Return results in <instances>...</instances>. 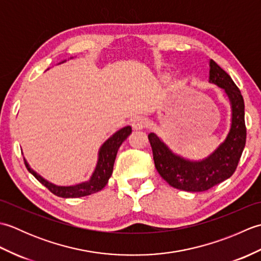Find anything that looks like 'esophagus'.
<instances>
[{
	"label": "esophagus",
	"instance_id": "34e87169",
	"mask_svg": "<svg viewBox=\"0 0 261 261\" xmlns=\"http://www.w3.org/2000/svg\"><path fill=\"white\" fill-rule=\"evenodd\" d=\"M147 126V119L143 118V116H136L132 120V127L135 130H142Z\"/></svg>",
	"mask_w": 261,
	"mask_h": 261
}]
</instances>
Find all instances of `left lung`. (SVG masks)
I'll return each instance as SVG.
<instances>
[{"instance_id":"left-lung-1","label":"left lung","mask_w":261,"mask_h":261,"mask_svg":"<svg viewBox=\"0 0 261 261\" xmlns=\"http://www.w3.org/2000/svg\"><path fill=\"white\" fill-rule=\"evenodd\" d=\"M208 82L222 88L229 98L232 111L229 134L210 156L197 162L185 159L171 151L153 132L148 135L157 171L177 190L204 192L230 178L246 146L245 102L240 90L229 74L212 59L210 60Z\"/></svg>"}]
</instances>
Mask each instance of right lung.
Returning a JSON list of instances; mask_svg holds the SVG:
<instances>
[{"mask_svg": "<svg viewBox=\"0 0 261 261\" xmlns=\"http://www.w3.org/2000/svg\"><path fill=\"white\" fill-rule=\"evenodd\" d=\"M131 131L132 129L130 125L122 127V129L116 131L114 135L111 136L109 139L103 143L102 147L99 148L98 150L97 164L95 169L93 171L91 178L87 181L81 182V184H76L73 186L55 185L53 182L46 180L39 174H37L35 170L31 169L29 164L27 163V160L24 158L25 167L43 186H46L49 191L59 197L73 198L91 195V194L99 192L108 184V181L113 171V165L115 162L116 153H118V150L120 146L122 145V142L130 136Z\"/></svg>", "mask_w": 261, "mask_h": 261, "instance_id": "add662e5", "label": "right lung"}]
</instances>
